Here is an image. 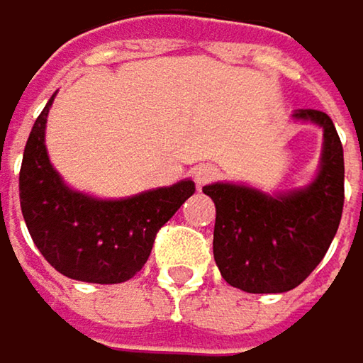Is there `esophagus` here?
<instances>
[{"label": "esophagus", "mask_w": 363, "mask_h": 363, "mask_svg": "<svg viewBox=\"0 0 363 363\" xmlns=\"http://www.w3.org/2000/svg\"><path fill=\"white\" fill-rule=\"evenodd\" d=\"M216 175H218V169L211 167V164H199V167L192 171V177H194V182H196L199 188L205 186V184H209V182H213Z\"/></svg>", "instance_id": "1"}]
</instances>
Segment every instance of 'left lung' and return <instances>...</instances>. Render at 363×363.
Listing matches in <instances>:
<instances>
[{"instance_id": "obj_1", "label": "left lung", "mask_w": 363, "mask_h": 363, "mask_svg": "<svg viewBox=\"0 0 363 363\" xmlns=\"http://www.w3.org/2000/svg\"><path fill=\"white\" fill-rule=\"evenodd\" d=\"M291 118L323 130L319 171L308 186L274 194L230 182L203 188L216 203V264L226 283L250 294L300 285L323 260L342 216L345 158L334 122L317 109H296Z\"/></svg>"}]
</instances>
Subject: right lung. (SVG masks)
I'll use <instances>...</instances> for the list:
<instances>
[{"mask_svg": "<svg viewBox=\"0 0 363 363\" xmlns=\"http://www.w3.org/2000/svg\"><path fill=\"white\" fill-rule=\"evenodd\" d=\"M55 94L25 145L18 192L29 235L50 267L86 283H122L143 269L156 233L194 194V182L145 190L126 199H96L69 188L46 150V120Z\"/></svg>", "mask_w": 363, "mask_h": 363, "instance_id": "right-lung-1", "label": "right lung"}]
</instances>
